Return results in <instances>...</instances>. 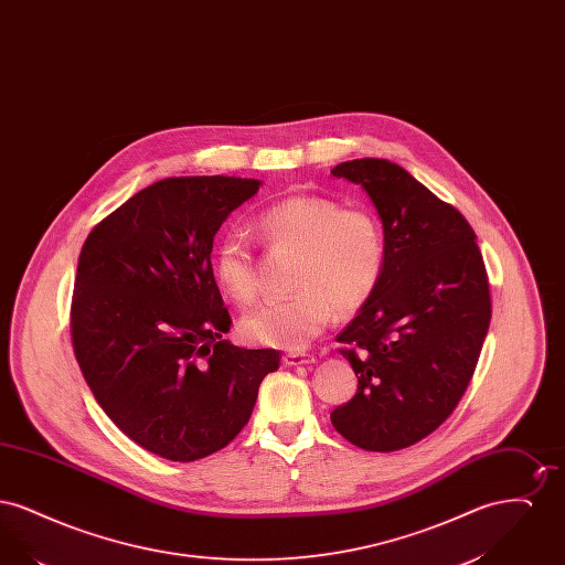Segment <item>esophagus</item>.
Instances as JSON below:
<instances>
[{"instance_id":"34e87169","label":"esophagus","mask_w":565,"mask_h":565,"mask_svg":"<svg viewBox=\"0 0 565 565\" xmlns=\"http://www.w3.org/2000/svg\"><path fill=\"white\" fill-rule=\"evenodd\" d=\"M284 362L288 366H305V364H313L316 358L313 353H305V351H290L284 355Z\"/></svg>"}]
</instances>
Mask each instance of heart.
I'll return each mask as SVG.
<instances>
[{"instance_id": "b5f03b06", "label": "heart", "mask_w": 565, "mask_h": 565, "mask_svg": "<svg viewBox=\"0 0 565 565\" xmlns=\"http://www.w3.org/2000/svg\"><path fill=\"white\" fill-rule=\"evenodd\" d=\"M254 228L270 249L296 254L295 295L245 316L242 330L249 343L302 350L330 323L334 309L350 316L375 295L385 269V235L373 212L328 196L295 194L256 215ZM214 277L228 300L249 305L256 298L252 245L237 235L220 239Z\"/></svg>"}]
</instances>
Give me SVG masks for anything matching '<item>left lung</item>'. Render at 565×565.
Here are the masks:
<instances>
[{"label": "left lung", "instance_id": "8db88e82", "mask_svg": "<svg viewBox=\"0 0 565 565\" xmlns=\"http://www.w3.org/2000/svg\"><path fill=\"white\" fill-rule=\"evenodd\" d=\"M385 233L373 298L337 337L358 376L334 430L366 451H398L436 430L475 375L491 320L483 254L468 220L408 171L383 159L341 162Z\"/></svg>", "mask_w": 565, "mask_h": 565}]
</instances>
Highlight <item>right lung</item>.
Listing matches in <instances>:
<instances>
[{
  "label": "right lung",
  "mask_w": 565,
  "mask_h": 565,
  "mask_svg": "<svg viewBox=\"0 0 565 565\" xmlns=\"http://www.w3.org/2000/svg\"><path fill=\"white\" fill-rule=\"evenodd\" d=\"M258 180L167 178L86 237L72 296V345L95 401L137 445L171 461L226 447L247 424L279 351L222 337L231 316L212 247Z\"/></svg>",
  "instance_id": "1"
}]
</instances>
